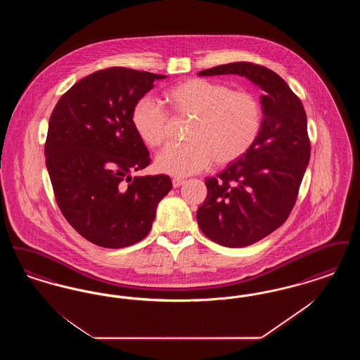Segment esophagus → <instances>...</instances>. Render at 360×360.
<instances>
[{
  "instance_id": "34e87169",
  "label": "esophagus",
  "mask_w": 360,
  "mask_h": 360,
  "mask_svg": "<svg viewBox=\"0 0 360 360\" xmlns=\"http://www.w3.org/2000/svg\"><path fill=\"white\" fill-rule=\"evenodd\" d=\"M182 184H184V179H181V178H172V186H174V188H179Z\"/></svg>"
}]
</instances>
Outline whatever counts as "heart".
<instances>
[{
  "instance_id": "heart-1",
  "label": "heart",
  "mask_w": 360,
  "mask_h": 360,
  "mask_svg": "<svg viewBox=\"0 0 360 360\" xmlns=\"http://www.w3.org/2000/svg\"><path fill=\"white\" fill-rule=\"evenodd\" d=\"M172 113L188 117L186 143L169 144L155 158V169L176 178L214 166H226L247 154L262 125L257 98L245 91H233L220 82L193 78L166 93ZM132 127L140 140L156 147L167 135L169 115L154 100H139L131 113Z\"/></svg>"
}]
</instances>
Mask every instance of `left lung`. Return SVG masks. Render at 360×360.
Wrapping results in <instances>:
<instances>
[{
  "instance_id": "8db88e82",
  "label": "left lung",
  "mask_w": 360,
  "mask_h": 360,
  "mask_svg": "<svg viewBox=\"0 0 360 360\" xmlns=\"http://www.w3.org/2000/svg\"><path fill=\"white\" fill-rule=\"evenodd\" d=\"M240 75L260 87L262 125L251 150L206 178L197 221L206 238L229 248L247 247L286 221L308 167L310 143L301 100L271 70L235 62L200 71L201 77Z\"/></svg>"
}]
</instances>
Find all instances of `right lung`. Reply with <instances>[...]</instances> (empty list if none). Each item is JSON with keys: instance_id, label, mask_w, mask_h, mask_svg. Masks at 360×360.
Here are the masks:
<instances>
[{"instance_id": "add662e5", "label": "right lung", "mask_w": 360, "mask_h": 360, "mask_svg": "<svg viewBox=\"0 0 360 360\" xmlns=\"http://www.w3.org/2000/svg\"><path fill=\"white\" fill-rule=\"evenodd\" d=\"M165 78L125 68L100 70L53 108L44 155L56 202L96 245L122 248L144 239L158 204L172 190L167 175H131L150 165L131 122L132 109Z\"/></svg>"}]
</instances>
